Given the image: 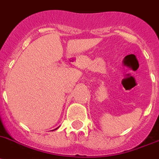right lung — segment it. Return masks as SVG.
Masks as SVG:
<instances>
[{"instance_id": "1", "label": "right lung", "mask_w": 159, "mask_h": 159, "mask_svg": "<svg viewBox=\"0 0 159 159\" xmlns=\"http://www.w3.org/2000/svg\"><path fill=\"white\" fill-rule=\"evenodd\" d=\"M57 128H56V129H57ZM56 129H54V130H56Z\"/></svg>"}]
</instances>
